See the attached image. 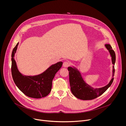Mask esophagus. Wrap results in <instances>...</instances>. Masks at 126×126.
Masks as SVG:
<instances>
[{
	"mask_svg": "<svg viewBox=\"0 0 126 126\" xmlns=\"http://www.w3.org/2000/svg\"><path fill=\"white\" fill-rule=\"evenodd\" d=\"M70 63L69 61H65L63 63V66L64 67H67L70 65Z\"/></svg>",
	"mask_w": 126,
	"mask_h": 126,
	"instance_id": "obj_1",
	"label": "esophagus"
}]
</instances>
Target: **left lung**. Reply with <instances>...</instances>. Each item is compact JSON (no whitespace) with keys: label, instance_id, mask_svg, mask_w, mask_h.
I'll return each mask as SVG.
<instances>
[{"label":"left lung","instance_id":"8db88e82","mask_svg":"<svg viewBox=\"0 0 126 126\" xmlns=\"http://www.w3.org/2000/svg\"><path fill=\"white\" fill-rule=\"evenodd\" d=\"M105 46L110 53L112 64L114 65L116 61L115 53L110 44H106ZM68 70L72 93L76 98L83 100H93L101 96L111 85L114 78L113 77L107 85L101 88L95 89L87 85L84 82L77 70L71 67H69ZM113 73H114V69H113Z\"/></svg>","mask_w":126,"mask_h":126}]
</instances>
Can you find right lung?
<instances>
[{"label":"right lung","instance_id":"obj_1","mask_svg":"<svg viewBox=\"0 0 126 126\" xmlns=\"http://www.w3.org/2000/svg\"><path fill=\"white\" fill-rule=\"evenodd\" d=\"M18 45V43L13 49L11 55V74L15 85L22 93L29 97L41 98L46 97L51 92L52 80L62 67L63 62H59L52 65L40 75L34 76H24L18 70L14 59Z\"/></svg>","mask_w":126,"mask_h":126}]
</instances>
